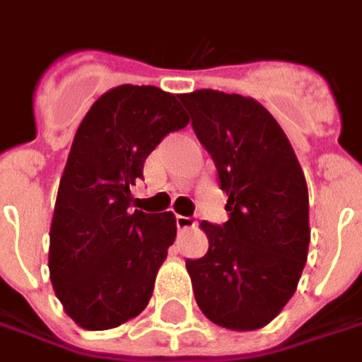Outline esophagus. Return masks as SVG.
I'll list each match as a JSON object with an SVG mask.
<instances>
[{"label":"esophagus","instance_id":"obj_1","mask_svg":"<svg viewBox=\"0 0 362 362\" xmlns=\"http://www.w3.org/2000/svg\"><path fill=\"white\" fill-rule=\"evenodd\" d=\"M176 227H178V230L194 227V221L189 219V217H184V215H176Z\"/></svg>","mask_w":362,"mask_h":362}]
</instances>
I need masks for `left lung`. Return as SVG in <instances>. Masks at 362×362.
<instances>
[{
    "mask_svg": "<svg viewBox=\"0 0 362 362\" xmlns=\"http://www.w3.org/2000/svg\"><path fill=\"white\" fill-rule=\"evenodd\" d=\"M227 192L225 225L204 221L209 250L186 259L197 306L235 332L267 326L295 295L308 258V188L287 135L250 96L178 95Z\"/></svg>",
    "mask_w": 362,
    "mask_h": 362,
    "instance_id": "left-lung-1",
    "label": "left lung"
}]
</instances>
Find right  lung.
Here are the masks:
<instances>
[{
  "mask_svg": "<svg viewBox=\"0 0 362 362\" xmlns=\"http://www.w3.org/2000/svg\"><path fill=\"white\" fill-rule=\"evenodd\" d=\"M178 95L119 85L77 127L50 227V281L83 329H110L141 314L176 238L170 211H129V188L170 132L188 126Z\"/></svg>",
  "mask_w": 362,
  "mask_h": 362,
  "instance_id": "right-lung-1",
  "label": "right lung"
}]
</instances>
